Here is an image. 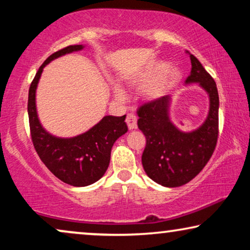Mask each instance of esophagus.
<instances>
[{
    "label": "esophagus",
    "mask_w": 250,
    "mask_h": 250,
    "mask_svg": "<svg viewBox=\"0 0 250 250\" xmlns=\"http://www.w3.org/2000/svg\"><path fill=\"white\" fill-rule=\"evenodd\" d=\"M136 122H138V118L134 114H128L126 116V123H127V126L129 129L136 128Z\"/></svg>",
    "instance_id": "obj_1"
}]
</instances>
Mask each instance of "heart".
<instances>
[{
	"instance_id": "heart-1",
	"label": "heart",
	"mask_w": 250,
	"mask_h": 250,
	"mask_svg": "<svg viewBox=\"0 0 250 250\" xmlns=\"http://www.w3.org/2000/svg\"><path fill=\"white\" fill-rule=\"evenodd\" d=\"M182 77L181 70L176 67H168L166 61H156L139 73L131 83L139 87H146L143 93L149 100H158L179 84ZM114 94L118 100H125L126 92L121 85L114 87Z\"/></svg>"
}]
</instances>
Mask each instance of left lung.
Returning <instances> with one entry per match:
<instances>
[{"label":"left lung","instance_id":"obj_1","mask_svg":"<svg viewBox=\"0 0 250 250\" xmlns=\"http://www.w3.org/2000/svg\"><path fill=\"white\" fill-rule=\"evenodd\" d=\"M190 60L191 73L186 84H199L209 98L208 115L199 127L183 132L173 124L169 95L138 110V126L146 139L143 168L152 181L167 188L181 187L196 177L210 159L217 142L220 100L216 83L193 54Z\"/></svg>","mask_w":250,"mask_h":250}]
</instances>
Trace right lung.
Masks as SVG:
<instances>
[{
	"label": "right lung",
	"mask_w": 250,
	"mask_h": 250,
	"mask_svg": "<svg viewBox=\"0 0 250 250\" xmlns=\"http://www.w3.org/2000/svg\"><path fill=\"white\" fill-rule=\"evenodd\" d=\"M83 49L84 45H69L51 54L37 70L28 93L29 127L34 148L54 176L73 187H86L100 180L110 163L112 146L127 132L126 115L104 116L88 131L73 138L52 135L41 124L36 108V88L44 67L57 58Z\"/></svg>",
	"instance_id": "right-lung-1"
}]
</instances>
